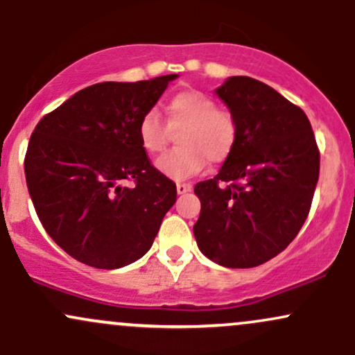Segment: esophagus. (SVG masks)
<instances>
[{"label":"esophagus","instance_id":"esophagus-1","mask_svg":"<svg viewBox=\"0 0 355 355\" xmlns=\"http://www.w3.org/2000/svg\"><path fill=\"white\" fill-rule=\"evenodd\" d=\"M191 190V185L190 183H182V182H178L177 183V191L178 193H187V191H190Z\"/></svg>","mask_w":355,"mask_h":355}]
</instances>
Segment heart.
Here are the masks:
<instances>
[{
    "mask_svg": "<svg viewBox=\"0 0 355 355\" xmlns=\"http://www.w3.org/2000/svg\"><path fill=\"white\" fill-rule=\"evenodd\" d=\"M166 121L157 110H148L138 123V140L148 153L164 150L170 126L178 132L180 148L168 150L157 160V170L172 180H185L205 168L207 158L220 164L232 153L237 125L230 113L218 110L217 101L198 89L177 93L166 103Z\"/></svg>",
    "mask_w": 355,
    "mask_h": 355,
    "instance_id": "b5f03b06",
    "label": "heart"
}]
</instances>
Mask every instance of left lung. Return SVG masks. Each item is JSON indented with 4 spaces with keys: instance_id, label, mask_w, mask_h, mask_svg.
Listing matches in <instances>:
<instances>
[{
    "instance_id": "left-lung-1",
    "label": "left lung",
    "mask_w": 355,
    "mask_h": 355,
    "mask_svg": "<svg viewBox=\"0 0 355 355\" xmlns=\"http://www.w3.org/2000/svg\"><path fill=\"white\" fill-rule=\"evenodd\" d=\"M237 125L220 172L195 185L202 254L218 266L250 268L274 259L302 229L319 180L320 153L302 108L248 76L215 89Z\"/></svg>"
}]
</instances>
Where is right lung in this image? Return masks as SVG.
<instances>
[{
	"mask_svg": "<svg viewBox=\"0 0 355 355\" xmlns=\"http://www.w3.org/2000/svg\"><path fill=\"white\" fill-rule=\"evenodd\" d=\"M175 78L92 85L35 126L28 191L48 235L78 262L108 270L135 262L177 200V185L138 140L141 116Z\"/></svg>",
	"mask_w": 355,
	"mask_h": 355,
	"instance_id": "right-lung-1",
	"label": "right lung"
}]
</instances>
